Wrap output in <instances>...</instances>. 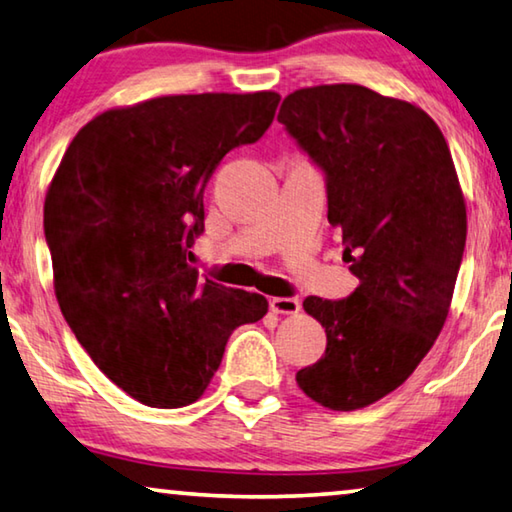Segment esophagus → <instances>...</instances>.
<instances>
[{
  "label": "esophagus",
  "mask_w": 512,
  "mask_h": 512,
  "mask_svg": "<svg viewBox=\"0 0 512 512\" xmlns=\"http://www.w3.org/2000/svg\"><path fill=\"white\" fill-rule=\"evenodd\" d=\"M271 310L275 314H296L300 310V303L296 298H285V296H275L271 298Z\"/></svg>",
  "instance_id": "obj_1"
}]
</instances>
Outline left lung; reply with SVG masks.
<instances>
[{"mask_svg":"<svg viewBox=\"0 0 512 512\" xmlns=\"http://www.w3.org/2000/svg\"><path fill=\"white\" fill-rule=\"evenodd\" d=\"M278 120L326 177L328 221L360 280L351 296L305 298L326 328L298 387L330 410H358L403 385L449 314L467 212L449 145L426 111L358 84L300 88Z\"/></svg>","mask_w":512,"mask_h":512,"instance_id":"left-lung-1","label":"left lung"}]
</instances>
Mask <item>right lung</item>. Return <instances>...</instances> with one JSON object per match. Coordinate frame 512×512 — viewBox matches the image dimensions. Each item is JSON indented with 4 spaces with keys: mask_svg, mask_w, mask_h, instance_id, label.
<instances>
[{
    "mask_svg": "<svg viewBox=\"0 0 512 512\" xmlns=\"http://www.w3.org/2000/svg\"><path fill=\"white\" fill-rule=\"evenodd\" d=\"M280 95H166L93 118L45 198L61 312L91 360L150 408L198 401L232 330L264 296L198 278L202 193L232 148L271 127Z\"/></svg>",
    "mask_w": 512,
    "mask_h": 512,
    "instance_id": "add662e5",
    "label": "right lung"
}]
</instances>
